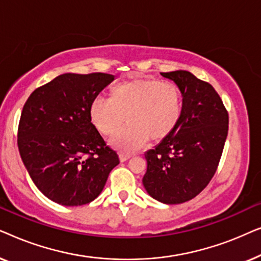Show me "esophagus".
Instances as JSON below:
<instances>
[{
  "mask_svg": "<svg viewBox=\"0 0 261 261\" xmlns=\"http://www.w3.org/2000/svg\"><path fill=\"white\" fill-rule=\"evenodd\" d=\"M130 154H127V153H120L119 154V158H120V160L121 162H126V160H128L130 158Z\"/></svg>",
  "mask_w": 261,
  "mask_h": 261,
  "instance_id": "esophagus-1",
  "label": "esophagus"
}]
</instances>
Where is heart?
Wrapping results in <instances>:
<instances>
[{
    "instance_id": "b5f03b06",
    "label": "heart",
    "mask_w": 261,
    "mask_h": 261,
    "mask_svg": "<svg viewBox=\"0 0 261 261\" xmlns=\"http://www.w3.org/2000/svg\"><path fill=\"white\" fill-rule=\"evenodd\" d=\"M180 90L170 82L135 78L115 85L110 98L97 96L91 101L90 117L103 135H112L110 145L121 152H134L148 139H166L176 129L181 115Z\"/></svg>"
}]
</instances>
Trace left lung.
Returning a JSON list of instances; mask_svg holds the SVG:
<instances>
[{"instance_id": "1", "label": "left lung", "mask_w": 261, "mask_h": 261, "mask_svg": "<svg viewBox=\"0 0 261 261\" xmlns=\"http://www.w3.org/2000/svg\"><path fill=\"white\" fill-rule=\"evenodd\" d=\"M181 94V115L172 133L145 153L142 184L165 204L196 197L216 172L228 134V113L212 85L189 71L162 72Z\"/></svg>"}]
</instances>
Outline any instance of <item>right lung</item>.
<instances>
[{
	"label": "right lung",
	"instance_id": "add662e5",
	"mask_svg": "<svg viewBox=\"0 0 261 261\" xmlns=\"http://www.w3.org/2000/svg\"><path fill=\"white\" fill-rule=\"evenodd\" d=\"M114 80L101 72L64 73L24 103L17 133L21 159L35 187L58 204L94 201L120 163L90 117L91 101Z\"/></svg>",
	"mask_w": 261,
	"mask_h": 261
}]
</instances>
